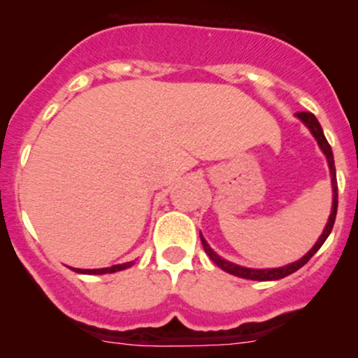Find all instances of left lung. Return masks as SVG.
Instances as JSON below:
<instances>
[{
	"instance_id": "left-lung-1",
	"label": "left lung",
	"mask_w": 358,
	"mask_h": 358,
	"mask_svg": "<svg viewBox=\"0 0 358 358\" xmlns=\"http://www.w3.org/2000/svg\"><path fill=\"white\" fill-rule=\"evenodd\" d=\"M299 119H301L303 122H305L306 126H308V129L312 131V135L315 136V140L319 142L320 149H322V152L326 154L327 157V162H329V169H331V176H333V211H331V216H329V222H327L326 229H324L322 236L319 237V241H317V244L310 249L308 252H306L305 256H303L301 259H298V262L291 263V265H286V266H280V268H266V270H255V268H244V266H239L236 265V263H230L227 262V259H222L218 255H215L213 252V249L208 246V243H206L204 239H202L201 236V243H202V248H204L206 255L209 256V258L213 259V262L216 263V265L220 266L222 270H225V272L232 273V275H237V277H243V279H251V280H279V279H284V277L291 275V273H294L296 270L301 268L305 263L310 262V258H312L313 255H315L317 251H319L320 246H322L324 243H326V239L329 237L331 230H333L334 227V220H336V213H338V182H336V168H334V157H333V150H331V145L329 142L326 140V136H324V131L322 128H320L319 121H317L315 115L312 114V112H298Z\"/></svg>"
}]
</instances>
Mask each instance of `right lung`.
<instances>
[{
    "mask_svg": "<svg viewBox=\"0 0 358 358\" xmlns=\"http://www.w3.org/2000/svg\"><path fill=\"white\" fill-rule=\"evenodd\" d=\"M133 262H128V263H122V265H114V266H109V268H99V270H81L78 268L76 272L79 273H114V272H119V270H124L128 268V266H131Z\"/></svg>",
    "mask_w": 358,
    "mask_h": 358,
    "instance_id": "right-lung-1",
    "label": "right lung"
}]
</instances>
